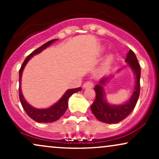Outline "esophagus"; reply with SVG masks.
I'll return each mask as SVG.
<instances>
[{
	"mask_svg": "<svg viewBox=\"0 0 159 159\" xmlns=\"http://www.w3.org/2000/svg\"><path fill=\"white\" fill-rule=\"evenodd\" d=\"M84 88H91L93 87V82L92 81H86L83 85Z\"/></svg>",
	"mask_w": 159,
	"mask_h": 159,
	"instance_id": "obj_1",
	"label": "esophagus"
}]
</instances>
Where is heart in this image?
I'll list each match as a JSON object with an SVG mask.
<instances>
[{
    "instance_id": "obj_1",
    "label": "heart",
    "mask_w": 159,
    "mask_h": 159,
    "mask_svg": "<svg viewBox=\"0 0 159 159\" xmlns=\"http://www.w3.org/2000/svg\"><path fill=\"white\" fill-rule=\"evenodd\" d=\"M111 61H112V58H111V57H107V60H106V61H105V64H104V66H105V67H107V66H108L111 64Z\"/></svg>"
}]
</instances>
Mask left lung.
Returning <instances> with one entry per match:
<instances>
[{"mask_svg":"<svg viewBox=\"0 0 159 159\" xmlns=\"http://www.w3.org/2000/svg\"><path fill=\"white\" fill-rule=\"evenodd\" d=\"M125 62L130 66L136 76L135 89L132 97L126 103L120 105H111L105 99V93L102 85L108 80V77L104 78L96 85V99L91 105V111L98 120L102 123L112 124L117 123L127 117L135 107L140 95V66L133 51L129 50L127 54Z\"/></svg>","mask_w":159,"mask_h":159,"instance_id":"8db88e82","label":"left lung"}]
</instances>
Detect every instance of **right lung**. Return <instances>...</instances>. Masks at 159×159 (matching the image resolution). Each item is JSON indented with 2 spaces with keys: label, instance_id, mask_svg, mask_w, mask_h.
Segmentation results:
<instances>
[{
  "label": "right lung",
  "instance_id": "add662e5",
  "mask_svg": "<svg viewBox=\"0 0 159 159\" xmlns=\"http://www.w3.org/2000/svg\"><path fill=\"white\" fill-rule=\"evenodd\" d=\"M57 39L50 40V41L47 42L44 45L40 46L39 48L36 49L31 54H29L27 57L26 59L23 62L22 65H21V69H19V99L21 102V105H22L24 110L27 113V114L30 116L31 119L35 120L36 122L38 123H52V122L57 121L59 120L60 118L65 114L66 111L67 107H68V101L69 98L75 93L78 92L81 90V87H78V88L71 89V90H68L65 93V94L62 96V98L59 101L57 102L55 105H54L51 107H48L47 109H37L35 107H33L29 105L28 103L25 101V98H24L22 93H21V74H22V71L24 68H25V65L28 62L29 60L35 54H39L42 51L44 50L45 48L49 46L52 43L55 42Z\"/></svg>",
  "mask_w": 159,
  "mask_h": 159
}]
</instances>
